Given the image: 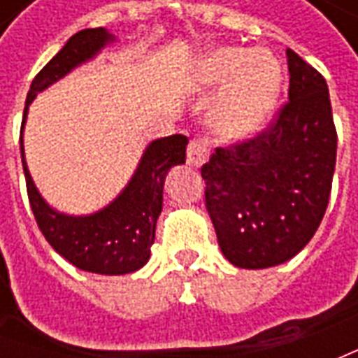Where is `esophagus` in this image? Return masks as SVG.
<instances>
[{
  "instance_id": "esophagus-1",
  "label": "esophagus",
  "mask_w": 358,
  "mask_h": 358,
  "mask_svg": "<svg viewBox=\"0 0 358 358\" xmlns=\"http://www.w3.org/2000/svg\"><path fill=\"white\" fill-rule=\"evenodd\" d=\"M210 155V149L209 143L205 140H192L189 141V145H187V164L189 166H195V169H199L201 164H205L209 161Z\"/></svg>"
}]
</instances>
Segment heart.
<instances>
[{
  "instance_id": "obj_1",
  "label": "heart",
  "mask_w": 358,
  "mask_h": 358,
  "mask_svg": "<svg viewBox=\"0 0 358 358\" xmlns=\"http://www.w3.org/2000/svg\"><path fill=\"white\" fill-rule=\"evenodd\" d=\"M228 83L210 109V126L224 138L245 140L263 130L276 109L282 69L270 53L245 48H217L201 59L203 86Z\"/></svg>"
}]
</instances>
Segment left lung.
Segmentation results:
<instances>
[{
	"mask_svg": "<svg viewBox=\"0 0 358 358\" xmlns=\"http://www.w3.org/2000/svg\"><path fill=\"white\" fill-rule=\"evenodd\" d=\"M289 101L255 138L217 148L201 166L205 205L222 255L268 268L299 253L330 201L338 134L328 84L287 50Z\"/></svg>",
	"mask_w": 358,
	"mask_h": 358,
	"instance_id": "1",
	"label": "left lung"
}]
</instances>
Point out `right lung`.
I'll return each instance as SVG.
<instances>
[{
	"instance_id": "add662e5",
	"label": "right lung",
	"mask_w": 358,
	"mask_h": 358,
	"mask_svg": "<svg viewBox=\"0 0 358 358\" xmlns=\"http://www.w3.org/2000/svg\"><path fill=\"white\" fill-rule=\"evenodd\" d=\"M110 40L113 36L105 28H86L76 32L36 74L27 95L22 128L27 122L28 105L34 101L38 92L63 78L74 66L86 63ZM186 145L187 138L182 134L151 141L132 180L115 201L88 217H71L51 209L36 189L20 138L28 201L43 238L59 255L86 272L118 276L141 268L149 261L155 240L157 218L163 209L164 176L174 164L186 163Z\"/></svg>"
}]
</instances>
